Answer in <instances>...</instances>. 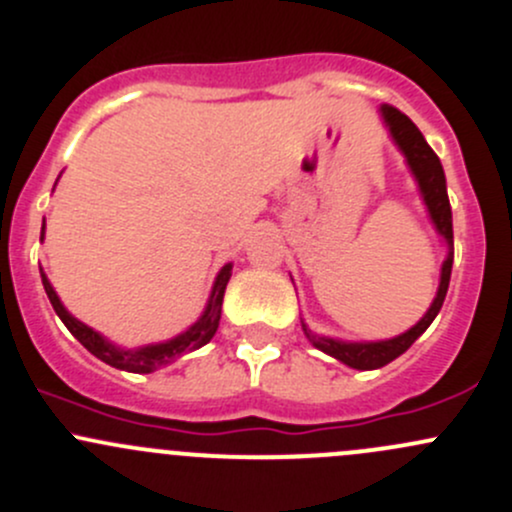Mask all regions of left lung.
<instances>
[{
	"mask_svg": "<svg viewBox=\"0 0 512 512\" xmlns=\"http://www.w3.org/2000/svg\"><path fill=\"white\" fill-rule=\"evenodd\" d=\"M378 112L380 120H383V125L387 127V134H390L395 147L400 149L402 157H405V164L407 169H410L412 179L417 181L419 196H422L429 220H432L434 230H437L439 238L444 240L446 245V257L444 262H441L437 297L432 299V304L424 311L422 319H419L412 328H407L405 333H400V336L383 338V341H343V338L321 336V333L311 331V328L304 324V319H301V331L309 338L311 346L319 348L321 353L331 355V358L341 360L343 365L355 370L383 368V365L392 363L397 355L405 353L407 348L427 331L429 324L437 319L441 304H444L446 289H449L451 279V265H454V228H451V206L449 193H446V176L444 169H441V161L410 117L402 115L400 110H395V107L390 105H380Z\"/></svg>",
	"mask_w": 512,
	"mask_h": 512,
	"instance_id": "left-lung-1",
	"label": "left lung"
}]
</instances>
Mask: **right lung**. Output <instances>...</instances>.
I'll use <instances>...</instances> for the list:
<instances>
[{
    "instance_id": "obj_1",
    "label": "right lung",
    "mask_w": 512,
    "mask_h": 512,
    "mask_svg": "<svg viewBox=\"0 0 512 512\" xmlns=\"http://www.w3.org/2000/svg\"><path fill=\"white\" fill-rule=\"evenodd\" d=\"M43 233H46V218H43L41 242H43ZM230 274H233V262L223 265V270L218 272V277H215L213 289H211V297L206 301V309L201 311V316H198L186 331H181L179 336L169 338V341L147 343V346H137V348L117 346V343H112L110 338L102 336L100 331H95V328H90L88 324L75 319L71 311L63 306V301L58 299L56 289H53V284L48 282L46 272L43 270H41V282H43V289H46L48 299H51L53 311L58 314V319L66 324L68 331H71L73 336L95 355V358H100L102 363L112 365V368L117 370H127V373H154V370L166 368V365H171L174 360H179L181 355L198 351V348L206 346V343L215 336V331H218V324H220V311H223V297H225V287H228L230 282Z\"/></svg>"
}]
</instances>
